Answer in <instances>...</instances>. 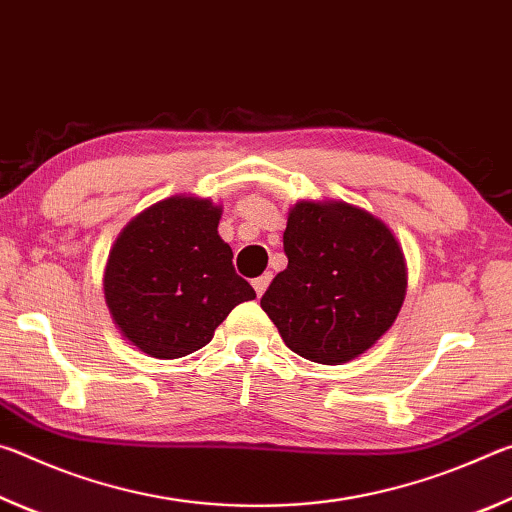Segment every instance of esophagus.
<instances>
[{
  "label": "esophagus",
  "mask_w": 512,
  "mask_h": 512,
  "mask_svg": "<svg viewBox=\"0 0 512 512\" xmlns=\"http://www.w3.org/2000/svg\"><path fill=\"white\" fill-rule=\"evenodd\" d=\"M271 273H264V275H259V277H255L253 280V287H255V291H257V296H264V291L268 289V284H271Z\"/></svg>",
  "instance_id": "1"
}]
</instances>
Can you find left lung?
Wrapping results in <instances>:
<instances>
[{
    "label": "left lung",
    "instance_id": "1",
    "mask_svg": "<svg viewBox=\"0 0 512 512\" xmlns=\"http://www.w3.org/2000/svg\"><path fill=\"white\" fill-rule=\"evenodd\" d=\"M289 264L262 309L287 348L341 366L370 350L400 314L406 259L393 230L345 201H298L284 230Z\"/></svg>",
    "mask_w": 512,
    "mask_h": 512
}]
</instances>
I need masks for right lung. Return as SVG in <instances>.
<instances>
[{"label":"right lung","mask_w":512,"mask_h":512,"mask_svg":"<svg viewBox=\"0 0 512 512\" xmlns=\"http://www.w3.org/2000/svg\"><path fill=\"white\" fill-rule=\"evenodd\" d=\"M221 205L176 194L133 216L110 248L103 296L124 339L155 359L201 350L255 291L219 237Z\"/></svg>","instance_id":"1"}]
</instances>
